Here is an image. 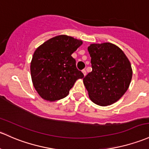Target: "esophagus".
<instances>
[{"mask_svg":"<svg viewBox=\"0 0 149 149\" xmlns=\"http://www.w3.org/2000/svg\"><path fill=\"white\" fill-rule=\"evenodd\" d=\"M82 72H83V73H84V76H85L86 75V69H84V70H82Z\"/></svg>","mask_w":149,"mask_h":149,"instance_id":"34e87169","label":"esophagus"}]
</instances>
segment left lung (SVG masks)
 Returning a JSON list of instances; mask_svg holds the SVG:
<instances>
[{"label": "left lung", "mask_w": 149, "mask_h": 149, "mask_svg": "<svg viewBox=\"0 0 149 149\" xmlns=\"http://www.w3.org/2000/svg\"><path fill=\"white\" fill-rule=\"evenodd\" d=\"M91 57L92 71L84 78L91 100L106 106L119 100L128 90L132 68L120 48L111 43L91 44L88 48Z\"/></svg>", "instance_id": "8db88e82"}]
</instances>
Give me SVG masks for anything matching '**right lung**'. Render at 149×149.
Returning a JSON list of instances; mask_svg holds the SVG:
<instances>
[{
  "label": "right lung",
  "instance_id": "add662e5",
  "mask_svg": "<svg viewBox=\"0 0 149 149\" xmlns=\"http://www.w3.org/2000/svg\"><path fill=\"white\" fill-rule=\"evenodd\" d=\"M82 43L61 35L49 39L36 50L31 63V79L43 99L55 101L65 98L76 80L84 78L71 56Z\"/></svg>",
  "mask_w": 149,
  "mask_h": 149
}]
</instances>
